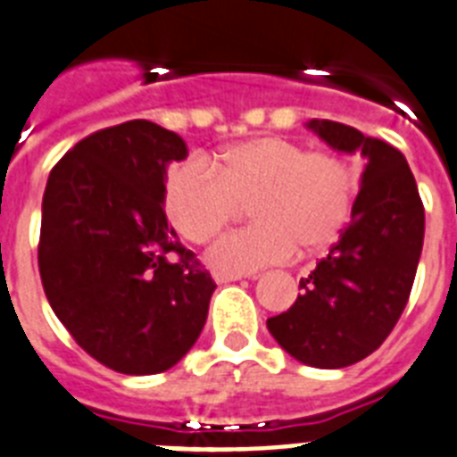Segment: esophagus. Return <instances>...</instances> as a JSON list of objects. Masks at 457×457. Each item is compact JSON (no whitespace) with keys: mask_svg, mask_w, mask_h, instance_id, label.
<instances>
[{"mask_svg":"<svg viewBox=\"0 0 457 457\" xmlns=\"http://www.w3.org/2000/svg\"><path fill=\"white\" fill-rule=\"evenodd\" d=\"M212 278H214V282H217V285H226V282L240 280L243 275H240V273H221V270H214Z\"/></svg>","mask_w":457,"mask_h":457,"instance_id":"34e87169","label":"esophagus"}]
</instances>
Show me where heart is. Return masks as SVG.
Listing matches in <instances>:
<instances>
[{
  "label": "heart",
  "mask_w": 457,
  "mask_h": 457,
  "mask_svg": "<svg viewBox=\"0 0 457 457\" xmlns=\"http://www.w3.org/2000/svg\"><path fill=\"white\" fill-rule=\"evenodd\" d=\"M357 175L348 158L308 152L285 137H254L217 156L188 158L163 188L170 224L205 245L250 205L254 224L214 243L207 262L226 273H254L289 262L296 247L329 245L350 220Z\"/></svg>",
  "instance_id": "1"
}]
</instances>
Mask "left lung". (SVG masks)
<instances>
[{
  "label": "left lung",
  "mask_w": 457,
  "mask_h": 457,
  "mask_svg": "<svg viewBox=\"0 0 457 457\" xmlns=\"http://www.w3.org/2000/svg\"><path fill=\"white\" fill-rule=\"evenodd\" d=\"M338 152L367 158L350 224L301 278L299 299L266 327L294 360L343 369L380 348L409 301L425 236V207L406 158L353 126L308 123Z\"/></svg>",
  "instance_id": "obj_1"
}]
</instances>
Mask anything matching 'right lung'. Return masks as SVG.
<instances>
[{
  "label": "right lung",
  "instance_id": "add662e5",
  "mask_svg": "<svg viewBox=\"0 0 457 457\" xmlns=\"http://www.w3.org/2000/svg\"><path fill=\"white\" fill-rule=\"evenodd\" d=\"M187 145L152 120L102 128L48 175L39 275L53 312L93 360L146 376L201 337L214 280L168 226L165 168Z\"/></svg>",
  "mask_w": 457,
  "mask_h": 457
}]
</instances>
